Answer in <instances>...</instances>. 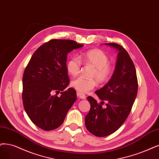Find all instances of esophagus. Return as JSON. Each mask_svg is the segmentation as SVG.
I'll use <instances>...</instances> for the list:
<instances>
[{
  "label": "esophagus",
  "mask_w": 159,
  "mask_h": 159,
  "mask_svg": "<svg viewBox=\"0 0 159 159\" xmlns=\"http://www.w3.org/2000/svg\"><path fill=\"white\" fill-rule=\"evenodd\" d=\"M76 96H77V97H79V98H80L82 99H85L86 98V96L84 94H83V93H81L80 92L76 93Z\"/></svg>",
  "instance_id": "34e87169"
}]
</instances>
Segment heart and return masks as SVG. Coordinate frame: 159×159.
<instances>
[{"instance_id": "1", "label": "heart", "mask_w": 159, "mask_h": 159, "mask_svg": "<svg viewBox=\"0 0 159 159\" xmlns=\"http://www.w3.org/2000/svg\"><path fill=\"white\" fill-rule=\"evenodd\" d=\"M84 64L90 65L94 67L91 77L96 79L100 84L107 83L112 77L114 73L113 67L109 63V57L104 52L99 49H92L82 54L80 58L77 56L70 57L66 64L67 72L72 76L77 75L81 68V61ZM71 86L81 93H87L94 89L96 81L94 79H86L79 76L71 81Z\"/></svg>"}]
</instances>
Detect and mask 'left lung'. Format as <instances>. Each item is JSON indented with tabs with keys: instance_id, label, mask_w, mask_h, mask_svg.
Here are the masks:
<instances>
[{
	"instance_id": "obj_1",
	"label": "left lung",
	"mask_w": 159,
	"mask_h": 159,
	"mask_svg": "<svg viewBox=\"0 0 159 159\" xmlns=\"http://www.w3.org/2000/svg\"><path fill=\"white\" fill-rule=\"evenodd\" d=\"M119 51L112 77L102 89L95 92L102 100L98 103L89 96V113L85 116V125L91 134L105 137L114 133L122 125L130 114L136 99L138 83L136 68L126 50L116 43H105ZM107 107L102 108L104 101Z\"/></svg>"
}]
</instances>
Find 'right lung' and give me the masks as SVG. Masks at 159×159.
<instances>
[{"label":"right lung","mask_w":159,"mask_h":159,"mask_svg":"<svg viewBox=\"0 0 159 159\" xmlns=\"http://www.w3.org/2000/svg\"><path fill=\"white\" fill-rule=\"evenodd\" d=\"M83 44L66 39H52L34 52L23 75V104L29 119L46 131L54 130L64 121L76 99L69 88L67 55ZM61 91V93L60 92ZM55 92L57 94L53 95ZM62 95L58 97L57 93Z\"/></svg>","instance_id":"1"}]
</instances>
